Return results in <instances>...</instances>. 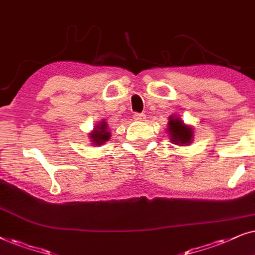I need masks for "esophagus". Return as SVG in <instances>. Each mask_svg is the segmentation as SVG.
Masks as SVG:
<instances>
[{"label": "esophagus", "mask_w": 255, "mask_h": 255, "mask_svg": "<svg viewBox=\"0 0 255 255\" xmlns=\"http://www.w3.org/2000/svg\"><path fill=\"white\" fill-rule=\"evenodd\" d=\"M134 119H135V120H137V121H144L145 115L144 114H141V113H135L134 114Z\"/></svg>", "instance_id": "obj_1"}]
</instances>
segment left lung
I'll return each mask as SVG.
<instances>
[{
  "mask_svg": "<svg viewBox=\"0 0 255 255\" xmlns=\"http://www.w3.org/2000/svg\"><path fill=\"white\" fill-rule=\"evenodd\" d=\"M168 133L169 136H170V140L175 144L182 145V147L191 143V141L193 140L192 127L186 126L181 119L177 117H172V115L169 118Z\"/></svg>",
  "mask_w": 255,
  "mask_h": 255,
  "instance_id": "left-lung-1",
  "label": "left lung"
}]
</instances>
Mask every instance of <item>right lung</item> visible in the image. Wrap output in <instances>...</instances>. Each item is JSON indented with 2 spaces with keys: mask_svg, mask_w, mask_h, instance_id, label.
<instances>
[{
  "mask_svg": "<svg viewBox=\"0 0 255 255\" xmlns=\"http://www.w3.org/2000/svg\"><path fill=\"white\" fill-rule=\"evenodd\" d=\"M90 137H91V141H92L93 145H96V147L97 145L104 144L105 142L110 140L111 133H110V130H108L106 122L103 121V122H100L99 125H97L96 128H94V130L90 134Z\"/></svg>",
  "mask_w": 255,
  "mask_h": 255,
  "instance_id": "1",
  "label": "right lung"
}]
</instances>
